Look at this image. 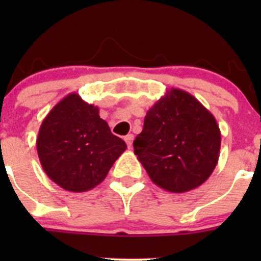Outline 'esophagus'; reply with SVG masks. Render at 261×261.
Instances as JSON below:
<instances>
[{
	"label": "esophagus",
	"mask_w": 261,
	"mask_h": 261,
	"mask_svg": "<svg viewBox=\"0 0 261 261\" xmlns=\"http://www.w3.org/2000/svg\"><path fill=\"white\" fill-rule=\"evenodd\" d=\"M125 141H126V144H127L128 147L133 146V141H134V135H133V134H127V135L125 136Z\"/></svg>",
	"instance_id": "1"
}]
</instances>
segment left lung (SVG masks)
Instances as JSON below:
<instances>
[{
	"label": "left lung",
	"instance_id": "left-lung-1",
	"mask_svg": "<svg viewBox=\"0 0 261 261\" xmlns=\"http://www.w3.org/2000/svg\"><path fill=\"white\" fill-rule=\"evenodd\" d=\"M221 131L213 115L183 89L167 91L146 112L134 152L158 187L173 193L192 191L217 165Z\"/></svg>",
	"mask_w": 261,
	"mask_h": 261
}]
</instances>
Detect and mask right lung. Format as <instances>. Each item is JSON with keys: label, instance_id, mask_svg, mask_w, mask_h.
<instances>
[{"label": "right lung", "instance_id": "right-lung-1", "mask_svg": "<svg viewBox=\"0 0 261 261\" xmlns=\"http://www.w3.org/2000/svg\"><path fill=\"white\" fill-rule=\"evenodd\" d=\"M46 175L69 192H87L106 178L126 143L99 117L97 106L70 93L46 115L36 139Z\"/></svg>", "mask_w": 261, "mask_h": 261}]
</instances>
